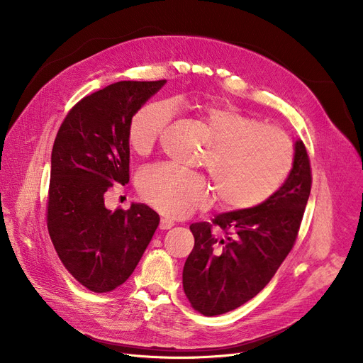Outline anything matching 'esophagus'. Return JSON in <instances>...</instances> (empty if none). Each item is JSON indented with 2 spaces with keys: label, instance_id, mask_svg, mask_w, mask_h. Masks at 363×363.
<instances>
[{
  "label": "esophagus",
  "instance_id": "obj_1",
  "mask_svg": "<svg viewBox=\"0 0 363 363\" xmlns=\"http://www.w3.org/2000/svg\"><path fill=\"white\" fill-rule=\"evenodd\" d=\"M174 225H175V223H174V220L166 219V218H162L159 228H160V230H170V228L174 226Z\"/></svg>",
  "mask_w": 363,
  "mask_h": 363
}]
</instances>
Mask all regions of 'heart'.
I'll return each mask as SVG.
<instances>
[{
  "instance_id": "1",
  "label": "heart",
  "mask_w": 363,
  "mask_h": 363,
  "mask_svg": "<svg viewBox=\"0 0 363 363\" xmlns=\"http://www.w3.org/2000/svg\"><path fill=\"white\" fill-rule=\"evenodd\" d=\"M212 141L203 159L220 203L230 211H252L268 203L289 179L294 144L284 130L222 104H191ZM172 118L169 103L141 107L128 126V143L140 156L152 151ZM141 197L172 218H185L212 201L204 175L163 163L147 167L138 179Z\"/></svg>"
}]
</instances>
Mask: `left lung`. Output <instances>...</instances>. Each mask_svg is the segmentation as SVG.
<instances>
[{
    "mask_svg": "<svg viewBox=\"0 0 363 363\" xmlns=\"http://www.w3.org/2000/svg\"><path fill=\"white\" fill-rule=\"evenodd\" d=\"M311 186V160L298 140L291 174L268 203L189 226L194 249L184 264L182 285L197 312L204 316L226 313L266 287L296 242ZM213 225L225 235L213 236Z\"/></svg>",
    "mask_w": 363,
    "mask_h": 363,
    "instance_id": "8db88e82",
    "label": "left lung"
}]
</instances>
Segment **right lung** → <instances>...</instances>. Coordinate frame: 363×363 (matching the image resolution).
<instances>
[{
	"instance_id": "right-lung-1",
	"label": "right lung",
	"mask_w": 363,
	"mask_h": 363,
	"mask_svg": "<svg viewBox=\"0 0 363 363\" xmlns=\"http://www.w3.org/2000/svg\"><path fill=\"white\" fill-rule=\"evenodd\" d=\"M164 84L121 81L86 95L54 140L48 233L65 268L94 293H108L130 277L159 226L147 204L111 212L104 194L129 182V122Z\"/></svg>"
}]
</instances>
